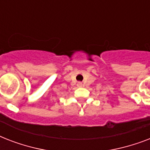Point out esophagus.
Instances as JSON below:
<instances>
[{
    "label": "esophagus",
    "instance_id": "34e87169",
    "mask_svg": "<svg viewBox=\"0 0 150 150\" xmlns=\"http://www.w3.org/2000/svg\"><path fill=\"white\" fill-rule=\"evenodd\" d=\"M78 86H82V82H78Z\"/></svg>",
    "mask_w": 150,
    "mask_h": 150
}]
</instances>
